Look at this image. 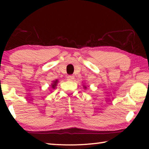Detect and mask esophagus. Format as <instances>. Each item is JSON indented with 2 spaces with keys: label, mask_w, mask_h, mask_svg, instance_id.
Here are the masks:
<instances>
[{
  "label": "esophagus",
  "mask_w": 149,
  "mask_h": 149,
  "mask_svg": "<svg viewBox=\"0 0 149 149\" xmlns=\"http://www.w3.org/2000/svg\"><path fill=\"white\" fill-rule=\"evenodd\" d=\"M74 79V75H68V80L73 81Z\"/></svg>",
  "instance_id": "1"
}]
</instances>
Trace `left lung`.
Masks as SVG:
<instances>
[{
    "label": "left lung",
    "mask_w": 149,
    "mask_h": 149,
    "mask_svg": "<svg viewBox=\"0 0 149 149\" xmlns=\"http://www.w3.org/2000/svg\"><path fill=\"white\" fill-rule=\"evenodd\" d=\"M84 89H86V88H87V87L85 86V85H84Z\"/></svg>",
    "instance_id": "1"
}]
</instances>
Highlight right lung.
<instances>
[{
    "label": "right lung",
    "mask_w": 149,
    "mask_h": 149,
    "mask_svg": "<svg viewBox=\"0 0 149 149\" xmlns=\"http://www.w3.org/2000/svg\"><path fill=\"white\" fill-rule=\"evenodd\" d=\"M58 82V79H56L55 81H52V84H51V87L52 88V89H54V88L56 87Z\"/></svg>",
    "instance_id": "1"
}]
</instances>
